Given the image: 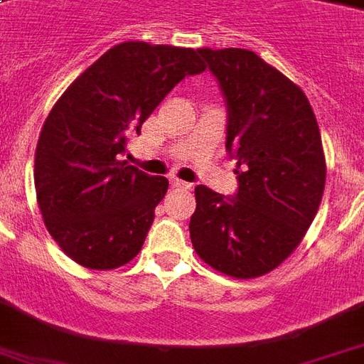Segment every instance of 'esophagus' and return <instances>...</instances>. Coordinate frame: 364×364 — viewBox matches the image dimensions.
Masks as SVG:
<instances>
[{"instance_id":"34e87169","label":"esophagus","mask_w":364,"mask_h":364,"mask_svg":"<svg viewBox=\"0 0 364 364\" xmlns=\"http://www.w3.org/2000/svg\"><path fill=\"white\" fill-rule=\"evenodd\" d=\"M171 185H173V187H177V189H191V187H193L191 183L181 181V179H177V177H173V179H171Z\"/></svg>"}]
</instances>
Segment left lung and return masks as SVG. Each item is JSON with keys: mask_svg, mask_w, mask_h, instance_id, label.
<instances>
[{"mask_svg": "<svg viewBox=\"0 0 364 364\" xmlns=\"http://www.w3.org/2000/svg\"><path fill=\"white\" fill-rule=\"evenodd\" d=\"M228 100L225 148L239 191L195 189L191 243L214 270L250 279L276 270L303 241L326 185L320 129L293 80L243 48H198Z\"/></svg>", "mask_w": 364, "mask_h": 364, "instance_id": "8db88e82", "label": "left lung"}]
</instances>
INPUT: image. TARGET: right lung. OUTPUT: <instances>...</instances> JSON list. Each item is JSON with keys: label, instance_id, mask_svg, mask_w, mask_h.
Segmentation results:
<instances>
[{"label": "right lung", "instance_id": "obj_1", "mask_svg": "<svg viewBox=\"0 0 364 364\" xmlns=\"http://www.w3.org/2000/svg\"><path fill=\"white\" fill-rule=\"evenodd\" d=\"M206 69L193 48L121 42L73 80L53 104L34 154L44 223L67 257L88 270H114L142 249L166 177L121 156L161 100Z\"/></svg>", "mask_w": 364, "mask_h": 364}]
</instances>
